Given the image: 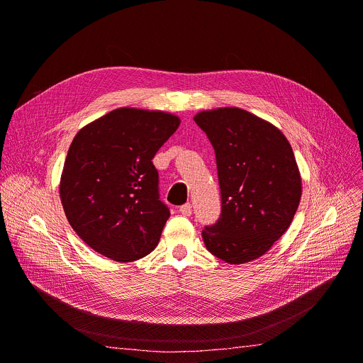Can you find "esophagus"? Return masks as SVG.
<instances>
[{"mask_svg": "<svg viewBox=\"0 0 363 363\" xmlns=\"http://www.w3.org/2000/svg\"><path fill=\"white\" fill-rule=\"evenodd\" d=\"M179 213H181V214H184V216H191V213H192V207H191V204H189V203H186V204L181 206V207H179Z\"/></svg>", "mask_w": 363, "mask_h": 363, "instance_id": "1", "label": "esophagus"}]
</instances>
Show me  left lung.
<instances>
[{"label":"left lung","mask_w":363,"mask_h":363,"mask_svg":"<svg viewBox=\"0 0 363 363\" xmlns=\"http://www.w3.org/2000/svg\"><path fill=\"white\" fill-rule=\"evenodd\" d=\"M216 153L220 219L203 230L206 248L229 264L259 258L291 226L302 178L284 134L269 121L228 106L194 116Z\"/></svg>","instance_id":"obj_1"}]
</instances>
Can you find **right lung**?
Wrapping results in <instances>:
<instances>
[{"label":"right lung","mask_w":363,"mask_h":363,"mask_svg":"<svg viewBox=\"0 0 363 363\" xmlns=\"http://www.w3.org/2000/svg\"><path fill=\"white\" fill-rule=\"evenodd\" d=\"M179 124L171 112L125 106L72 138L60 199L68 223L91 250L131 262L156 248L171 213L159 200L152 160Z\"/></svg>","instance_id":"1"}]
</instances>
